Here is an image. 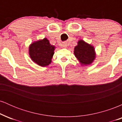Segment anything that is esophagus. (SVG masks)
Wrapping results in <instances>:
<instances>
[{
  "instance_id": "esophagus-1",
  "label": "esophagus",
  "mask_w": 122,
  "mask_h": 122,
  "mask_svg": "<svg viewBox=\"0 0 122 122\" xmlns=\"http://www.w3.org/2000/svg\"><path fill=\"white\" fill-rule=\"evenodd\" d=\"M62 47H66L67 46H68V45H67L66 43L65 42V43H63V44L62 45Z\"/></svg>"
}]
</instances>
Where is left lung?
Here are the masks:
<instances>
[{"mask_svg":"<svg viewBox=\"0 0 122 122\" xmlns=\"http://www.w3.org/2000/svg\"><path fill=\"white\" fill-rule=\"evenodd\" d=\"M74 54L81 65H91L96 58L95 48L91 44L81 40L74 49Z\"/></svg>","mask_w":122,"mask_h":122,"instance_id":"obj_1","label":"left lung"}]
</instances>
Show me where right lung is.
Masks as SVG:
<instances>
[{
  "instance_id": "right-lung-1",
  "label": "right lung",
  "mask_w": 122,
  "mask_h": 122,
  "mask_svg": "<svg viewBox=\"0 0 122 122\" xmlns=\"http://www.w3.org/2000/svg\"><path fill=\"white\" fill-rule=\"evenodd\" d=\"M56 47L51 45L46 38L31 43L29 53L33 62L41 66H46L51 62Z\"/></svg>"
}]
</instances>
